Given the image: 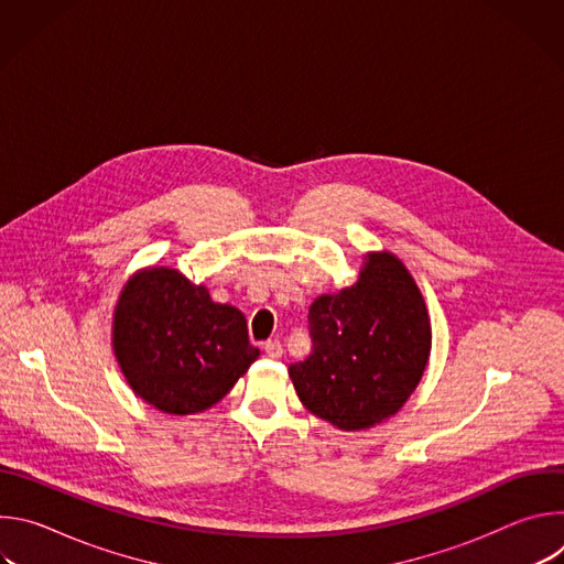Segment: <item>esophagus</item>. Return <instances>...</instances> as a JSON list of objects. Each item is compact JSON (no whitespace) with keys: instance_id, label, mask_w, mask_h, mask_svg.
Listing matches in <instances>:
<instances>
[{"instance_id":"34e87169","label":"esophagus","mask_w":564,"mask_h":564,"mask_svg":"<svg viewBox=\"0 0 564 564\" xmlns=\"http://www.w3.org/2000/svg\"><path fill=\"white\" fill-rule=\"evenodd\" d=\"M263 350H265V355H268L270 359H281V355H283V346H281L279 339L265 341V344H263Z\"/></svg>"}]
</instances>
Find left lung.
I'll return each mask as SVG.
<instances>
[{"instance_id":"8db88e82","label":"left lung","mask_w":564,"mask_h":564,"mask_svg":"<svg viewBox=\"0 0 564 564\" xmlns=\"http://www.w3.org/2000/svg\"><path fill=\"white\" fill-rule=\"evenodd\" d=\"M312 352L288 372L301 404L344 431L379 424L406 404L429 355L426 303L388 252L368 254L359 281L307 312Z\"/></svg>"}]
</instances>
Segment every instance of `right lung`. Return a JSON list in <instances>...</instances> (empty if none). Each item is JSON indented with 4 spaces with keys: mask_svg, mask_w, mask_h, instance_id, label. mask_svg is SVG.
<instances>
[{
    "mask_svg": "<svg viewBox=\"0 0 564 564\" xmlns=\"http://www.w3.org/2000/svg\"><path fill=\"white\" fill-rule=\"evenodd\" d=\"M113 350L129 386L163 413H200L220 401L259 357L246 316L214 303L181 272L151 268L122 290Z\"/></svg>",
    "mask_w": 564,
    "mask_h": 564,
    "instance_id": "1",
    "label": "right lung"
}]
</instances>
